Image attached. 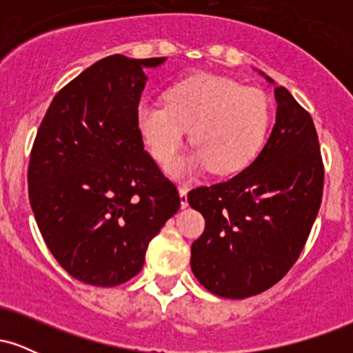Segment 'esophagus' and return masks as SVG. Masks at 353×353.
Listing matches in <instances>:
<instances>
[{
  "label": "esophagus",
  "mask_w": 353,
  "mask_h": 353,
  "mask_svg": "<svg viewBox=\"0 0 353 353\" xmlns=\"http://www.w3.org/2000/svg\"><path fill=\"white\" fill-rule=\"evenodd\" d=\"M179 201L182 209L188 208V189L185 188H179Z\"/></svg>",
  "instance_id": "esophagus-1"
}]
</instances>
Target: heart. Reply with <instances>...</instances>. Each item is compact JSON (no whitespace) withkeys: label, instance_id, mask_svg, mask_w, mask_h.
Wrapping results in <instances>:
<instances>
[{"label":"heart","instance_id":"heart-1","mask_svg":"<svg viewBox=\"0 0 353 353\" xmlns=\"http://www.w3.org/2000/svg\"><path fill=\"white\" fill-rule=\"evenodd\" d=\"M136 116L149 151L163 165L172 163L190 131L196 148L172 165L174 177H189L208 168L228 176L242 171L261 151L270 108L259 89L199 74L169 88L164 104H139Z\"/></svg>","mask_w":353,"mask_h":353}]
</instances>
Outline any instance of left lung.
Listing matches in <instances>:
<instances>
[{"label":"left lung","mask_w":353,"mask_h":353,"mask_svg":"<svg viewBox=\"0 0 353 353\" xmlns=\"http://www.w3.org/2000/svg\"><path fill=\"white\" fill-rule=\"evenodd\" d=\"M274 98L275 124L259 156L237 176L188 196L205 219L190 247V269L219 297L245 299L281 281L301 255L322 202L314 121L285 88H274Z\"/></svg>","instance_id":"8db88e82"}]
</instances>
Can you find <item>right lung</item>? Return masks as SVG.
<instances>
[{"mask_svg": "<svg viewBox=\"0 0 353 353\" xmlns=\"http://www.w3.org/2000/svg\"><path fill=\"white\" fill-rule=\"evenodd\" d=\"M165 58L112 54L66 84L31 149L28 192L59 265L96 287L141 272L149 242L179 209L176 185L144 151L137 106Z\"/></svg>", "mask_w": 353, "mask_h": 353, "instance_id": "right-lung-1", "label": "right lung"}]
</instances>
